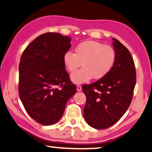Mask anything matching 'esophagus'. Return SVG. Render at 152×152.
Segmentation results:
<instances>
[{
  "label": "esophagus",
  "mask_w": 152,
  "mask_h": 152,
  "mask_svg": "<svg viewBox=\"0 0 152 152\" xmlns=\"http://www.w3.org/2000/svg\"><path fill=\"white\" fill-rule=\"evenodd\" d=\"M76 89H77V91L80 92V91H81V90H82V87L80 86H76Z\"/></svg>",
  "instance_id": "esophagus-1"
}]
</instances>
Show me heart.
Wrapping results in <instances>:
<instances>
[{
	"mask_svg": "<svg viewBox=\"0 0 152 152\" xmlns=\"http://www.w3.org/2000/svg\"><path fill=\"white\" fill-rule=\"evenodd\" d=\"M116 53L109 46L99 42L88 41L82 42L75 48V53L68 50L64 53L63 62L70 73L80 67L83 69L74 73L71 79L76 84L88 82L91 78L99 80L105 77L112 69Z\"/></svg>",
	"mask_w": 152,
	"mask_h": 152,
	"instance_id": "b5f03b06",
	"label": "heart"
}]
</instances>
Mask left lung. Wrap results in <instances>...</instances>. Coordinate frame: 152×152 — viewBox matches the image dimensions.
Segmentation results:
<instances>
[{"label": "left lung", "mask_w": 152, "mask_h": 152, "mask_svg": "<svg viewBox=\"0 0 152 152\" xmlns=\"http://www.w3.org/2000/svg\"><path fill=\"white\" fill-rule=\"evenodd\" d=\"M116 58L110 72L90 85H83L86 96L84 118L90 126L104 129L120 120L130 106L133 98L136 72L130 52L113 38Z\"/></svg>", "instance_id": "8db88e82"}]
</instances>
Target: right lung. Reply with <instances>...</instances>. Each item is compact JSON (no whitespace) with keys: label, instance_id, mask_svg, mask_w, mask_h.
Wrapping results in <instances>:
<instances>
[{"label":"right lung","instance_id":"obj_1","mask_svg":"<svg viewBox=\"0 0 152 152\" xmlns=\"http://www.w3.org/2000/svg\"><path fill=\"white\" fill-rule=\"evenodd\" d=\"M71 40L56 32L42 34L26 48L20 60V99L28 115L44 126L60 120L76 92L63 62Z\"/></svg>","mask_w":152,"mask_h":152}]
</instances>
